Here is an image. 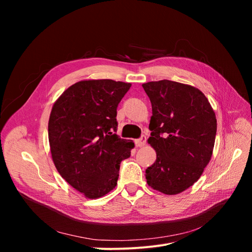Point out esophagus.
I'll use <instances>...</instances> for the list:
<instances>
[{
	"label": "esophagus",
	"mask_w": 252,
	"mask_h": 252,
	"mask_svg": "<svg viewBox=\"0 0 252 252\" xmlns=\"http://www.w3.org/2000/svg\"><path fill=\"white\" fill-rule=\"evenodd\" d=\"M134 143H135V146H136V147H142V146H144V145L146 144V136L142 135L140 139L135 140Z\"/></svg>",
	"instance_id": "1"
}]
</instances>
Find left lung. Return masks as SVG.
<instances>
[{
  "label": "left lung",
  "instance_id": "obj_1",
  "mask_svg": "<svg viewBox=\"0 0 252 252\" xmlns=\"http://www.w3.org/2000/svg\"><path fill=\"white\" fill-rule=\"evenodd\" d=\"M152 117L148 143L157 159L146 169L147 184L165 194H178L200 179L209 163L217 119L201 90L162 80L143 84Z\"/></svg>",
  "mask_w": 252,
  "mask_h": 252
}]
</instances>
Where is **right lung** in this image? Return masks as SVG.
Instances as JSON below:
<instances>
[{"label": "right lung", "instance_id": "right-lung-1", "mask_svg": "<svg viewBox=\"0 0 252 252\" xmlns=\"http://www.w3.org/2000/svg\"><path fill=\"white\" fill-rule=\"evenodd\" d=\"M130 86L113 80L81 81L52 107L48 138L53 163L68 184L88 199L117 186L120 164L134 147L116 133L118 105Z\"/></svg>", "mask_w": 252, "mask_h": 252}]
</instances>
